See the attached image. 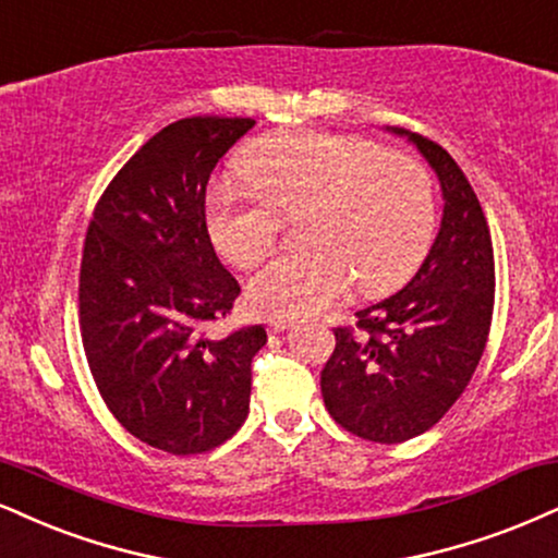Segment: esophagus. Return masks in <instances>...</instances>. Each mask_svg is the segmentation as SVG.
<instances>
[{
  "mask_svg": "<svg viewBox=\"0 0 558 558\" xmlns=\"http://www.w3.org/2000/svg\"><path fill=\"white\" fill-rule=\"evenodd\" d=\"M294 320L292 318H271L268 320V331L271 333H284L287 328H292Z\"/></svg>",
  "mask_w": 558,
  "mask_h": 558,
  "instance_id": "1",
  "label": "esophagus"
}]
</instances>
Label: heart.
Listing matches in <instances>:
<instances>
[{
    "instance_id": "heart-1",
    "label": "heart",
    "mask_w": 558,
    "mask_h": 558,
    "mask_svg": "<svg viewBox=\"0 0 558 558\" xmlns=\"http://www.w3.org/2000/svg\"><path fill=\"white\" fill-rule=\"evenodd\" d=\"M251 190L211 185L206 222L217 251L240 268L268 253L279 215L300 217L307 245L281 253L247 281V302L271 318H307L347 294H383L416 271L435 235L432 178L414 157L328 132L260 140L243 162Z\"/></svg>"
}]
</instances>
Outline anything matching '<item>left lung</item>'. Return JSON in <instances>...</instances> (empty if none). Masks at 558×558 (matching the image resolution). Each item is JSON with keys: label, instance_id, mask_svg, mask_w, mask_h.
Masks as SVG:
<instances>
[{"label": "left lung", "instance_id": "left-lung-1", "mask_svg": "<svg viewBox=\"0 0 558 558\" xmlns=\"http://www.w3.org/2000/svg\"><path fill=\"white\" fill-rule=\"evenodd\" d=\"M435 170L442 217L409 284L336 328L320 393L336 424L369 442L396 445L435 426L458 401L484 354L494 311L489 225L469 178L435 142L385 126Z\"/></svg>", "mask_w": 558, "mask_h": 558}]
</instances>
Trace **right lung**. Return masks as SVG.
I'll list each match as a JSON object with an SVG mask.
<instances>
[{
    "instance_id": "1",
    "label": "right lung",
    "mask_w": 558,
    "mask_h": 558,
    "mask_svg": "<svg viewBox=\"0 0 558 558\" xmlns=\"http://www.w3.org/2000/svg\"><path fill=\"white\" fill-rule=\"evenodd\" d=\"M253 119L194 116L157 132L95 206L80 328L102 401L136 439L196 456L243 426L266 328L215 339L240 294L206 230V183Z\"/></svg>"
}]
</instances>
